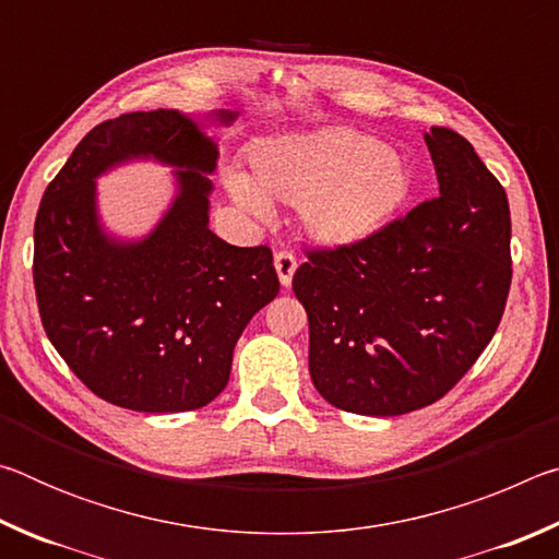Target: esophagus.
Masks as SVG:
<instances>
[{
    "label": "esophagus",
    "mask_w": 559,
    "mask_h": 559,
    "mask_svg": "<svg viewBox=\"0 0 559 559\" xmlns=\"http://www.w3.org/2000/svg\"><path fill=\"white\" fill-rule=\"evenodd\" d=\"M273 266H276V273H278V281H281V286H290V281H293V273H296V269H298V261H296V257H293L290 251H278L276 257H273Z\"/></svg>",
    "instance_id": "1"
}]
</instances>
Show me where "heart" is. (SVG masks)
<instances>
[{
  "label": "heart",
  "instance_id": "obj_1",
  "mask_svg": "<svg viewBox=\"0 0 559 559\" xmlns=\"http://www.w3.org/2000/svg\"><path fill=\"white\" fill-rule=\"evenodd\" d=\"M251 179L229 177V192L253 219L269 222L271 200L300 206L302 229L328 249L380 234L412 194L402 153L349 128L266 138L249 155Z\"/></svg>",
  "mask_w": 559,
  "mask_h": 559
}]
</instances>
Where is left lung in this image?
<instances>
[{
    "label": "left lung",
    "instance_id": "8db88e82",
    "mask_svg": "<svg viewBox=\"0 0 559 559\" xmlns=\"http://www.w3.org/2000/svg\"><path fill=\"white\" fill-rule=\"evenodd\" d=\"M439 197L293 276L310 380L325 402L400 416L441 400L493 337L510 288L506 189L466 138L424 132Z\"/></svg>",
    "mask_w": 559,
    "mask_h": 559
}]
</instances>
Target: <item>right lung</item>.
<instances>
[{
  "mask_svg": "<svg viewBox=\"0 0 559 559\" xmlns=\"http://www.w3.org/2000/svg\"><path fill=\"white\" fill-rule=\"evenodd\" d=\"M236 110L126 112L93 128L34 224V286L46 335L93 394L122 409L206 406L231 374L236 340L278 296L271 249H239L210 229L219 145ZM132 162L174 169L176 192L143 237L102 222L97 179Z\"/></svg>",
  "mask_w": 559,
  "mask_h": 559,
  "instance_id": "1",
  "label": "right lung"
}]
</instances>
